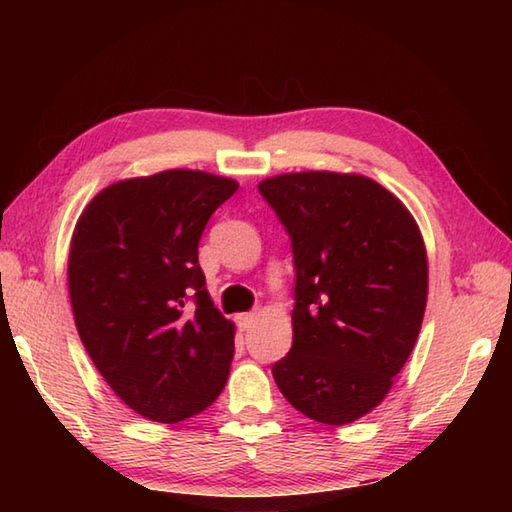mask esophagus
Here are the masks:
<instances>
[{
	"label": "esophagus",
	"mask_w": 512,
	"mask_h": 512,
	"mask_svg": "<svg viewBox=\"0 0 512 512\" xmlns=\"http://www.w3.org/2000/svg\"><path fill=\"white\" fill-rule=\"evenodd\" d=\"M237 321V325H239V330H250L255 325V321H257V314L255 312H246V314H239V317L235 319Z\"/></svg>",
	"instance_id": "esophagus-1"
}]
</instances>
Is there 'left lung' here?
<instances>
[{"label":"left lung","mask_w":512,"mask_h":512,"mask_svg":"<svg viewBox=\"0 0 512 512\" xmlns=\"http://www.w3.org/2000/svg\"><path fill=\"white\" fill-rule=\"evenodd\" d=\"M257 189L286 228L297 275L275 383L303 416L347 424L380 405L416 345L429 277L418 224L350 173H288Z\"/></svg>","instance_id":"1"}]
</instances>
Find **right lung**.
Wrapping results in <instances>:
<instances>
[{
    "instance_id": "add662e5",
    "label": "right lung",
    "mask_w": 512,
    "mask_h": 512,
    "mask_svg": "<svg viewBox=\"0 0 512 512\" xmlns=\"http://www.w3.org/2000/svg\"><path fill=\"white\" fill-rule=\"evenodd\" d=\"M237 182L171 169L103 189L74 228L68 286L76 330L129 409L180 422L220 396L233 323L198 264L206 222Z\"/></svg>"
}]
</instances>
